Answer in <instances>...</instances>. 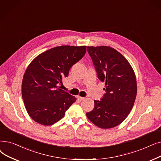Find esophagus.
<instances>
[{
  "mask_svg": "<svg viewBox=\"0 0 161 161\" xmlns=\"http://www.w3.org/2000/svg\"><path fill=\"white\" fill-rule=\"evenodd\" d=\"M77 97H78V99L80 101H82V100L84 99V97H80V96H78Z\"/></svg>",
  "mask_w": 161,
  "mask_h": 161,
  "instance_id": "1",
  "label": "esophagus"
}]
</instances>
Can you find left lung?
Returning <instances> with one entry per match:
<instances>
[{"instance_id": "obj_1", "label": "left lung", "mask_w": 161, "mask_h": 161, "mask_svg": "<svg viewBox=\"0 0 161 161\" xmlns=\"http://www.w3.org/2000/svg\"><path fill=\"white\" fill-rule=\"evenodd\" d=\"M99 80L105 82V93L94 101L93 109L86 113L97 126L107 129L122 123L131 110L137 94L134 70L128 61L114 48L87 47Z\"/></svg>"}]
</instances>
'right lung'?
<instances>
[{"label":"right lung","mask_w":161,"mask_h":161,"mask_svg":"<svg viewBox=\"0 0 161 161\" xmlns=\"http://www.w3.org/2000/svg\"><path fill=\"white\" fill-rule=\"evenodd\" d=\"M86 52V46H60L41 53L31 62L24 75L22 95L33 120L50 125L64 116L76 98L58 86Z\"/></svg>","instance_id":"obj_1"}]
</instances>
